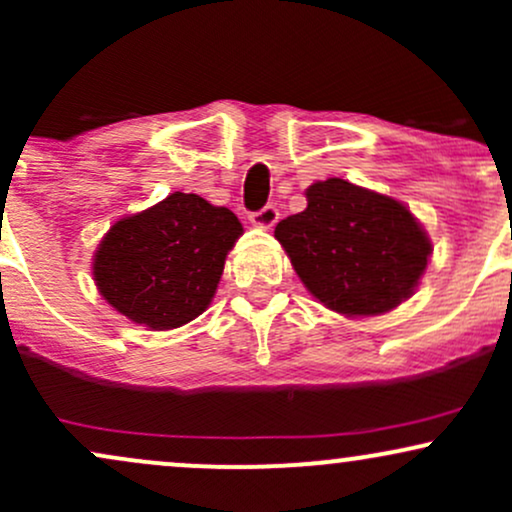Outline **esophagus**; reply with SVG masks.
<instances>
[{
  "label": "esophagus",
  "instance_id": "obj_1",
  "mask_svg": "<svg viewBox=\"0 0 512 512\" xmlns=\"http://www.w3.org/2000/svg\"><path fill=\"white\" fill-rule=\"evenodd\" d=\"M250 221L255 223V226L260 228H272L276 221H279V209L274 207V204H267V207L255 211V214H250Z\"/></svg>",
  "mask_w": 512,
  "mask_h": 512
}]
</instances>
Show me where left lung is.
I'll return each instance as SVG.
<instances>
[{"label": "left lung", "instance_id": "8db88e82", "mask_svg": "<svg viewBox=\"0 0 512 512\" xmlns=\"http://www.w3.org/2000/svg\"><path fill=\"white\" fill-rule=\"evenodd\" d=\"M305 197L308 207L274 231L305 289L349 317L407 301L433 250L411 211L342 178L315 182Z\"/></svg>", "mask_w": 512, "mask_h": 512}]
</instances>
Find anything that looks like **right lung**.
Here are the masks:
<instances>
[{
	"mask_svg": "<svg viewBox=\"0 0 512 512\" xmlns=\"http://www.w3.org/2000/svg\"><path fill=\"white\" fill-rule=\"evenodd\" d=\"M240 233L231 209L173 192L105 233L93 279L117 313L151 330H173L209 308Z\"/></svg>",
	"mask_w": 512,
	"mask_h": 512,
	"instance_id": "1",
	"label": "right lung"
}]
</instances>
